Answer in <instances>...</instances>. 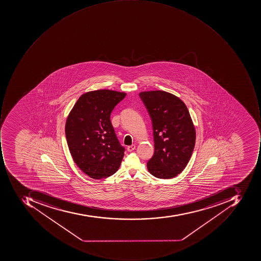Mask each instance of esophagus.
<instances>
[{
	"mask_svg": "<svg viewBox=\"0 0 261 261\" xmlns=\"http://www.w3.org/2000/svg\"><path fill=\"white\" fill-rule=\"evenodd\" d=\"M135 148H136V145H131V146H128V147H127V150H128V151L131 152L133 151V150H135Z\"/></svg>",
	"mask_w": 261,
	"mask_h": 261,
	"instance_id": "1",
	"label": "esophagus"
}]
</instances>
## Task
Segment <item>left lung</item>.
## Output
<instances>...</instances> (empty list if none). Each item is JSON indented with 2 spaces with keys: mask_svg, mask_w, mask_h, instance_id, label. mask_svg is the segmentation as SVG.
Segmentation results:
<instances>
[{
  "mask_svg": "<svg viewBox=\"0 0 261 261\" xmlns=\"http://www.w3.org/2000/svg\"><path fill=\"white\" fill-rule=\"evenodd\" d=\"M153 124L154 153L147 169L159 179H172L182 172L192 155L196 131L186 105L165 91L140 94Z\"/></svg>",
  "mask_w": 261,
  "mask_h": 261,
  "instance_id": "8db88e82",
  "label": "left lung"
}]
</instances>
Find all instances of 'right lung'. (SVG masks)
<instances>
[{"label":"right lung","mask_w":261,"mask_h":261,"mask_svg":"<svg viewBox=\"0 0 261 261\" xmlns=\"http://www.w3.org/2000/svg\"><path fill=\"white\" fill-rule=\"evenodd\" d=\"M125 96L109 89L85 92L67 116L65 133L72 159L92 179L108 177L121 165L124 148L114 133L111 114Z\"/></svg>","instance_id":"add662e5"}]
</instances>
